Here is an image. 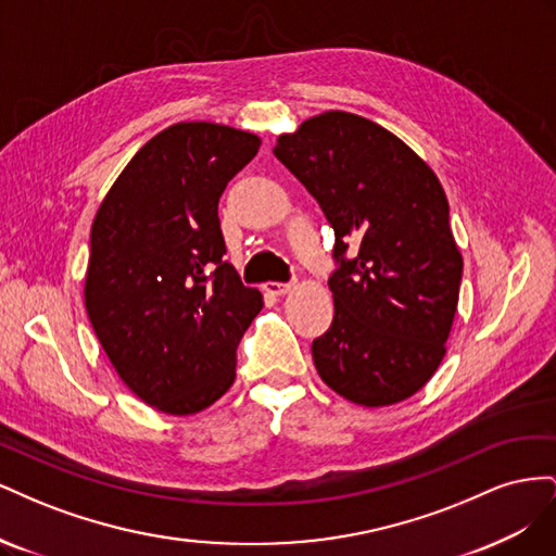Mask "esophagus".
I'll use <instances>...</instances> for the list:
<instances>
[{"instance_id":"1","label":"esophagus","mask_w":556,"mask_h":556,"mask_svg":"<svg viewBox=\"0 0 556 556\" xmlns=\"http://www.w3.org/2000/svg\"><path fill=\"white\" fill-rule=\"evenodd\" d=\"M292 288L294 285L292 282H264V292L266 294H271V296H282V294H288V292H292Z\"/></svg>"}]
</instances>
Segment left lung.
Returning a JSON list of instances; mask_svg holds the SVG:
<instances>
[{
    "label": "left lung",
    "instance_id": "8db88e82",
    "mask_svg": "<svg viewBox=\"0 0 556 556\" xmlns=\"http://www.w3.org/2000/svg\"><path fill=\"white\" fill-rule=\"evenodd\" d=\"M274 153L336 233L333 319L313 341L319 378L366 408L410 399L441 366L459 304L464 260L439 176L392 131L345 111L280 134ZM350 240L358 252L345 261Z\"/></svg>",
    "mask_w": 556,
    "mask_h": 556
}]
</instances>
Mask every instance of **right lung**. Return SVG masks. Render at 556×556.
Here are the masks:
<instances>
[{"label":"right lung","mask_w":556,"mask_h":556,"mask_svg":"<svg viewBox=\"0 0 556 556\" xmlns=\"http://www.w3.org/2000/svg\"><path fill=\"white\" fill-rule=\"evenodd\" d=\"M257 134L176 123L155 134L99 204L86 311L115 374L148 406L194 415L237 378V348L262 311L225 262L217 217L227 182L257 155Z\"/></svg>","instance_id":"obj_1"}]
</instances>
